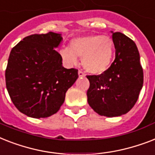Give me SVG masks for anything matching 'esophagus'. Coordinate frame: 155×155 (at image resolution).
Wrapping results in <instances>:
<instances>
[{
  "instance_id": "34e87169",
  "label": "esophagus",
  "mask_w": 155,
  "mask_h": 155,
  "mask_svg": "<svg viewBox=\"0 0 155 155\" xmlns=\"http://www.w3.org/2000/svg\"><path fill=\"white\" fill-rule=\"evenodd\" d=\"M78 76L81 78V77H85V74L84 72H82L81 70H79L78 71Z\"/></svg>"
}]
</instances>
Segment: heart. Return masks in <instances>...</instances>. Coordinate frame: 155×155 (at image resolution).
<instances>
[{"label": "heart", "mask_w": 155, "mask_h": 155, "mask_svg": "<svg viewBox=\"0 0 155 155\" xmlns=\"http://www.w3.org/2000/svg\"><path fill=\"white\" fill-rule=\"evenodd\" d=\"M114 46L110 38L106 36L94 34L75 38L70 41V47H63L59 54L69 65H76L81 58L84 69L93 74H100L110 65Z\"/></svg>", "instance_id": "1"}]
</instances>
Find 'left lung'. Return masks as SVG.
I'll list each match as a JSON object with an SVG mask.
<instances>
[{"instance_id": "obj_1", "label": "left lung", "mask_w": 155, "mask_h": 155, "mask_svg": "<svg viewBox=\"0 0 155 155\" xmlns=\"http://www.w3.org/2000/svg\"><path fill=\"white\" fill-rule=\"evenodd\" d=\"M115 59L100 75H87V101L101 116L117 117L135 105L143 85V70L136 44L120 33L112 32Z\"/></svg>"}]
</instances>
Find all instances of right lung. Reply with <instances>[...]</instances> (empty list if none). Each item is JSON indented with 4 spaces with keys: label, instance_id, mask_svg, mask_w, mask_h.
<instances>
[{
    "label": "right lung",
    "instance_id": "obj_1",
    "mask_svg": "<svg viewBox=\"0 0 155 155\" xmlns=\"http://www.w3.org/2000/svg\"><path fill=\"white\" fill-rule=\"evenodd\" d=\"M62 40L59 33L32 34L13 47L5 70L10 98L22 114L34 118L56 114L65 93L78 78L77 69H65L54 48Z\"/></svg>",
    "mask_w": 155,
    "mask_h": 155
}]
</instances>
